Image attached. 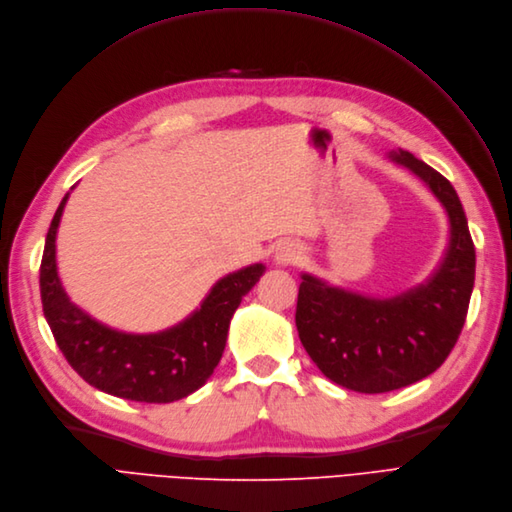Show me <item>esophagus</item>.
I'll return each instance as SVG.
<instances>
[{
	"label": "esophagus",
	"instance_id": "34e87169",
	"mask_svg": "<svg viewBox=\"0 0 512 512\" xmlns=\"http://www.w3.org/2000/svg\"><path fill=\"white\" fill-rule=\"evenodd\" d=\"M302 256H304V252H302V248L300 245H296V243H285V245H281V248L277 250V262L279 264H298L300 260H302Z\"/></svg>",
	"mask_w": 512,
	"mask_h": 512
}]
</instances>
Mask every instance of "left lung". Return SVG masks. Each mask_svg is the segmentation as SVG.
<instances>
[{"instance_id":"obj_1","label":"left lung","mask_w":512,"mask_h":512,"mask_svg":"<svg viewBox=\"0 0 512 512\" xmlns=\"http://www.w3.org/2000/svg\"><path fill=\"white\" fill-rule=\"evenodd\" d=\"M443 203L452 239L435 277L391 300L363 298L302 275L296 304L300 342L332 382L388 393L431 376L456 346L475 285V243L456 189L412 153H391Z\"/></svg>"}]
</instances>
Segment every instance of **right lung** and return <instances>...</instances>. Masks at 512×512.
Here are the masks:
<instances>
[{"instance_id": "obj_1", "label": "right lung", "mask_w": 512, "mask_h": 512, "mask_svg": "<svg viewBox=\"0 0 512 512\" xmlns=\"http://www.w3.org/2000/svg\"><path fill=\"white\" fill-rule=\"evenodd\" d=\"M65 203L67 195L50 222L39 267L44 317L60 353L90 386L121 399L170 403L195 393L218 365L231 317L264 273L262 264L220 279L201 309L168 332L149 336L115 332L77 309L60 285L54 241Z\"/></svg>"}]
</instances>
